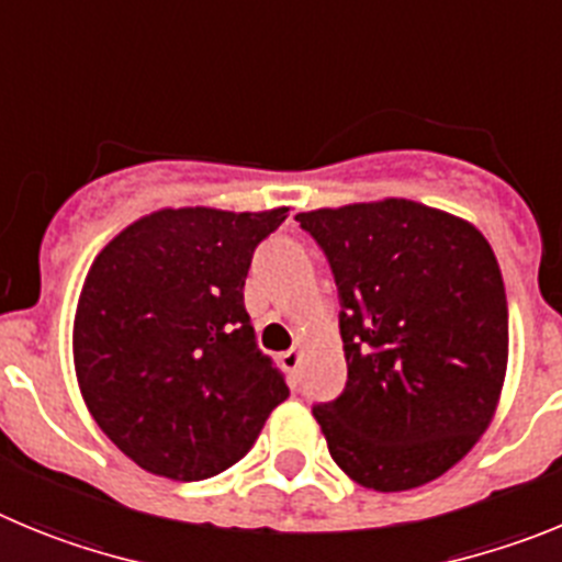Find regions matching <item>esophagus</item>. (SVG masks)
<instances>
[{
	"label": "esophagus",
	"mask_w": 562,
	"mask_h": 562,
	"mask_svg": "<svg viewBox=\"0 0 562 562\" xmlns=\"http://www.w3.org/2000/svg\"><path fill=\"white\" fill-rule=\"evenodd\" d=\"M280 363H282V369H285L288 375H296V372H300V367H302V352L296 350V347H291V350L282 352Z\"/></svg>",
	"instance_id": "1"
}]
</instances>
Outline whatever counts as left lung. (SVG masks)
<instances>
[{"instance_id":"8db88e82","label":"left lung","mask_w":562,"mask_h":562,"mask_svg":"<svg viewBox=\"0 0 562 562\" xmlns=\"http://www.w3.org/2000/svg\"><path fill=\"white\" fill-rule=\"evenodd\" d=\"M338 288L347 386L313 406L361 487L401 493L451 470L502 397L507 293L482 232L408 199L296 215Z\"/></svg>"}]
</instances>
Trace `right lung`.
<instances>
[{
    "instance_id": "1",
    "label": "right lung",
    "mask_w": 562,
    "mask_h": 562,
    "mask_svg": "<svg viewBox=\"0 0 562 562\" xmlns=\"http://www.w3.org/2000/svg\"><path fill=\"white\" fill-rule=\"evenodd\" d=\"M285 218L288 206L156 210L94 257L75 311V375L100 431L148 473L218 476L288 397L244 305L251 255Z\"/></svg>"
}]
</instances>
